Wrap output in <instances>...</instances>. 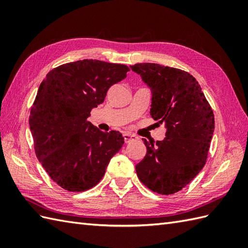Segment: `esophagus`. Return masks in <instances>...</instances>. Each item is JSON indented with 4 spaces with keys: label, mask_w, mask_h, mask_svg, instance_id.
Wrapping results in <instances>:
<instances>
[{
    "label": "esophagus",
    "mask_w": 248,
    "mask_h": 248,
    "mask_svg": "<svg viewBox=\"0 0 248 248\" xmlns=\"http://www.w3.org/2000/svg\"><path fill=\"white\" fill-rule=\"evenodd\" d=\"M124 138L125 143H130V141L136 140V136L133 135V134H131V133H124Z\"/></svg>",
    "instance_id": "obj_1"
}]
</instances>
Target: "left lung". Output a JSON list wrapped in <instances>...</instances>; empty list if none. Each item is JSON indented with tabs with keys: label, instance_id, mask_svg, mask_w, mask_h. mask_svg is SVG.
<instances>
[{
	"label": "left lung",
	"instance_id": "left-lung-1",
	"mask_svg": "<svg viewBox=\"0 0 248 248\" xmlns=\"http://www.w3.org/2000/svg\"><path fill=\"white\" fill-rule=\"evenodd\" d=\"M130 67L151 89V117L166 128L163 140H144L147 154L135 166L136 173L151 191L177 193L205 164L214 131L213 110L188 72L152 62Z\"/></svg>",
	"mask_w": 248,
	"mask_h": 248
}]
</instances>
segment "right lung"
Instances as JSON below:
<instances>
[{"label":"right lung","instance_id":"obj_1","mask_svg":"<svg viewBox=\"0 0 248 248\" xmlns=\"http://www.w3.org/2000/svg\"><path fill=\"white\" fill-rule=\"evenodd\" d=\"M129 67L83 60L54 68L41 82L30 115L36 156L52 180L70 192L93 187L124 140L87 118Z\"/></svg>","mask_w":248,"mask_h":248}]
</instances>
